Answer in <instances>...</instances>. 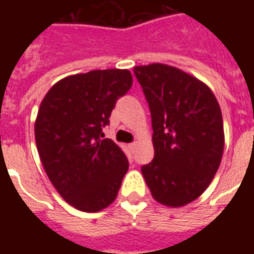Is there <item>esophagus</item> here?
<instances>
[{"label": "esophagus", "instance_id": "obj_1", "mask_svg": "<svg viewBox=\"0 0 254 254\" xmlns=\"http://www.w3.org/2000/svg\"><path fill=\"white\" fill-rule=\"evenodd\" d=\"M136 147H137V141H133V143L129 144V148L130 149H134Z\"/></svg>", "mask_w": 254, "mask_h": 254}]
</instances>
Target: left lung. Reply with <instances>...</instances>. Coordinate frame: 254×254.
<instances>
[{
	"mask_svg": "<svg viewBox=\"0 0 254 254\" xmlns=\"http://www.w3.org/2000/svg\"><path fill=\"white\" fill-rule=\"evenodd\" d=\"M152 118L155 158L141 173L155 200L187 205L201 196L222 160L223 118L212 91L165 64L136 66Z\"/></svg>",
	"mask_w": 254,
	"mask_h": 254,
	"instance_id": "8db88e82",
	"label": "left lung"
}]
</instances>
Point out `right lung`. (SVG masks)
<instances>
[{"instance_id": "obj_1", "label": "right lung", "mask_w": 254, "mask_h": 254, "mask_svg": "<svg viewBox=\"0 0 254 254\" xmlns=\"http://www.w3.org/2000/svg\"><path fill=\"white\" fill-rule=\"evenodd\" d=\"M132 83L127 69L91 70L60 80L42 100L35 121L42 165L61 197L80 211L109 207L129 169L127 155L102 138V129Z\"/></svg>"}]
</instances>
